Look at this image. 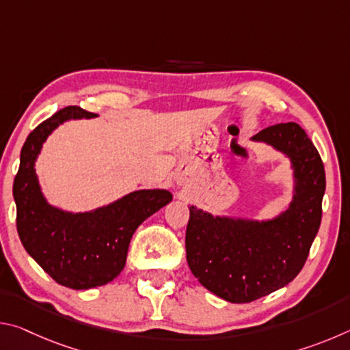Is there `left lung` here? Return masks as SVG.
<instances>
[{"label": "left lung", "instance_id": "1", "mask_svg": "<svg viewBox=\"0 0 350 350\" xmlns=\"http://www.w3.org/2000/svg\"><path fill=\"white\" fill-rule=\"evenodd\" d=\"M288 159L292 200L262 219L211 215L189 205L187 260L202 286L228 303H252L287 286L309 256L321 224L325 173L321 157L298 123H280L250 139Z\"/></svg>", "mask_w": 350, "mask_h": 350}]
</instances>
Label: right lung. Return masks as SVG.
<instances>
[{"label": "right lung", "mask_w": 350, "mask_h": 350, "mask_svg": "<svg viewBox=\"0 0 350 350\" xmlns=\"http://www.w3.org/2000/svg\"><path fill=\"white\" fill-rule=\"evenodd\" d=\"M97 114L79 106L55 112L27 135L14 180L16 230L26 252L52 280L88 290L111 282L126 264L129 242L139 225L173 200L168 189H137L90 211L51 205L41 189L35 163L47 137L69 120Z\"/></svg>", "instance_id": "add662e5"}]
</instances>
